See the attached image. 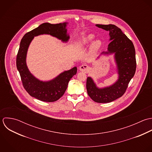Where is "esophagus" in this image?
I'll use <instances>...</instances> for the list:
<instances>
[{
	"mask_svg": "<svg viewBox=\"0 0 152 152\" xmlns=\"http://www.w3.org/2000/svg\"><path fill=\"white\" fill-rule=\"evenodd\" d=\"M80 70L82 72H88L90 71V67L87 65L84 64V65H82L80 66Z\"/></svg>",
	"mask_w": 152,
	"mask_h": 152,
	"instance_id": "esophagus-1",
	"label": "esophagus"
}]
</instances>
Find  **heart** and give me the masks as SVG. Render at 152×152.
Listing matches in <instances>:
<instances>
[{
  "label": "heart",
  "instance_id": "obj_1",
  "mask_svg": "<svg viewBox=\"0 0 152 152\" xmlns=\"http://www.w3.org/2000/svg\"><path fill=\"white\" fill-rule=\"evenodd\" d=\"M94 38V35L93 34H90L87 35L86 37L80 41L78 45L80 47L84 46V45H88L89 44H90ZM102 45V42L100 40H96L94 41L91 46V52L92 53H96L97 51H98Z\"/></svg>",
  "mask_w": 152,
  "mask_h": 152
}]
</instances>
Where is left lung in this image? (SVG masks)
Segmentation results:
<instances>
[{
  "instance_id": "left-lung-1",
  "label": "left lung",
  "mask_w": 152,
  "mask_h": 152,
  "mask_svg": "<svg viewBox=\"0 0 152 152\" xmlns=\"http://www.w3.org/2000/svg\"><path fill=\"white\" fill-rule=\"evenodd\" d=\"M96 26L109 32L110 43L108 51L103 54L114 53L117 66L118 80L112 86L103 88H98L91 77L87 79V93L93 101L107 103L121 97L126 92L129 83L133 77L136 69V52L132 41L114 25H99Z\"/></svg>"
}]
</instances>
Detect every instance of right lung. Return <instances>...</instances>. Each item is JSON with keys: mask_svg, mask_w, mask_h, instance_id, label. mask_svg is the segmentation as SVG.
<instances>
[{"mask_svg": "<svg viewBox=\"0 0 152 152\" xmlns=\"http://www.w3.org/2000/svg\"><path fill=\"white\" fill-rule=\"evenodd\" d=\"M66 22L44 23L26 33L20 41L16 56V67L24 88L31 96L39 100L53 102L59 99L65 93L71 78L77 74V68L75 66L64 71L50 81H40L31 74L27 67L26 57L28 47L34 37L41 34H50L63 42H67L69 37L66 34Z\"/></svg>", "mask_w": 152, "mask_h": 152, "instance_id": "right-lung-1", "label": "right lung"}]
</instances>
